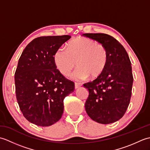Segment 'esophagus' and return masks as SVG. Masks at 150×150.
Wrapping results in <instances>:
<instances>
[{"mask_svg": "<svg viewBox=\"0 0 150 150\" xmlns=\"http://www.w3.org/2000/svg\"><path fill=\"white\" fill-rule=\"evenodd\" d=\"M82 86V84L81 83H78V82H75V89H78Z\"/></svg>", "mask_w": 150, "mask_h": 150, "instance_id": "obj_1", "label": "esophagus"}]
</instances>
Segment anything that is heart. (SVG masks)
Listing matches in <instances>:
<instances>
[{
	"label": "heart",
	"instance_id": "obj_1",
	"mask_svg": "<svg viewBox=\"0 0 150 150\" xmlns=\"http://www.w3.org/2000/svg\"><path fill=\"white\" fill-rule=\"evenodd\" d=\"M53 60L57 69L63 75H68L77 62L78 68L72 74L75 80H82L90 76L95 79L104 71L108 60L106 47L97 41L86 37H79L71 41L68 50L57 49Z\"/></svg>",
	"mask_w": 150,
	"mask_h": 150
}]
</instances>
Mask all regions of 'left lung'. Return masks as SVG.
Here are the masks:
<instances>
[{"label": "left lung", "instance_id": "1", "mask_svg": "<svg viewBox=\"0 0 150 150\" xmlns=\"http://www.w3.org/2000/svg\"><path fill=\"white\" fill-rule=\"evenodd\" d=\"M83 35L100 43L108 53V64L103 73L83 85L89 92L86 111L97 122H115L126 113L132 96L133 78L129 56L122 44L109 35Z\"/></svg>", "mask_w": 150, "mask_h": 150}]
</instances>
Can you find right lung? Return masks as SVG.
<instances>
[{
    "mask_svg": "<svg viewBox=\"0 0 150 150\" xmlns=\"http://www.w3.org/2000/svg\"><path fill=\"white\" fill-rule=\"evenodd\" d=\"M71 36L40 37L25 47L15 73V92L24 117L35 125L49 126L61 118L63 100L73 92L74 82L57 69V49Z\"/></svg>",
    "mask_w": 150,
    "mask_h": 150,
    "instance_id": "right-lung-1",
    "label": "right lung"
}]
</instances>
